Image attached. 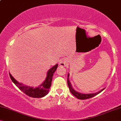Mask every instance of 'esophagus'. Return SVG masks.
<instances>
[{
  "mask_svg": "<svg viewBox=\"0 0 121 121\" xmlns=\"http://www.w3.org/2000/svg\"><path fill=\"white\" fill-rule=\"evenodd\" d=\"M67 63V59H62L60 60V62H59V64L61 66H65L66 64Z\"/></svg>",
  "mask_w": 121,
  "mask_h": 121,
  "instance_id": "34e87169",
  "label": "esophagus"
}]
</instances>
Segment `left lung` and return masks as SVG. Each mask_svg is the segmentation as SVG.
<instances>
[{"label": "left lung", "mask_w": 121, "mask_h": 121, "mask_svg": "<svg viewBox=\"0 0 121 121\" xmlns=\"http://www.w3.org/2000/svg\"><path fill=\"white\" fill-rule=\"evenodd\" d=\"M69 74H68V79H67V82H68V85L69 90H70V91L72 92V94L74 96H75L76 97H77L78 99H80V100H85V99H87L89 98H91V97L95 96L97 94L100 93L102 91L104 90V89H102L100 91L98 92H96V93H94V94H81L79 93V92H78L77 91H76L73 89V88L72 87V85H71V84L70 83V82L69 80Z\"/></svg>", "instance_id": "1"}]
</instances>
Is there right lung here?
Returning a JSON list of instances; mask_svg holds the SVG:
<instances>
[{
  "mask_svg": "<svg viewBox=\"0 0 121 121\" xmlns=\"http://www.w3.org/2000/svg\"><path fill=\"white\" fill-rule=\"evenodd\" d=\"M58 65V64H57L54 67H53L52 68L49 69L47 73V77H46L44 82L38 87H35V88L32 87L27 86L22 83H19L10 73L9 75L11 80L15 84L16 86L27 96L31 97H34V98H41V97H44V96H46L48 93L49 89L50 88L51 84H52L53 75L54 73L57 69Z\"/></svg>",
  "mask_w": 121,
  "mask_h": 121,
  "instance_id": "right-lung-1",
  "label": "right lung"
}]
</instances>
